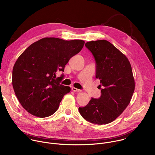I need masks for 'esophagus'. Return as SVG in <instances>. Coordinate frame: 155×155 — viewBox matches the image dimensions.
<instances>
[{"label":"esophagus","mask_w":155,"mask_h":155,"mask_svg":"<svg viewBox=\"0 0 155 155\" xmlns=\"http://www.w3.org/2000/svg\"><path fill=\"white\" fill-rule=\"evenodd\" d=\"M72 90L73 91H74V92H78V93L81 91L80 90H78V89H77V88L74 87H72Z\"/></svg>","instance_id":"34e87169"}]
</instances>
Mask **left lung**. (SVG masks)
Listing matches in <instances>:
<instances>
[{"label":"left lung","instance_id":"8db88e82","mask_svg":"<svg viewBox=\"0 0 155 155\" xmlns=\"http://www.w3.org/2000/svg\"><path fill=\"white\" fill-rule=\"evenodd\" d=\"M85 46L96 61V77L100 80L101 96L91 98L78 110L91 123L106 124L117 118L130 103L135 90L132 68L127 57L107 40L88 41Z\"/></svg>","mask_w":155,"mask_h":155}]
</instances>
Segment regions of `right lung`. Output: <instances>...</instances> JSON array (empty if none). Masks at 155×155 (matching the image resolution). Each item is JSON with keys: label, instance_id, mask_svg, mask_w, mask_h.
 Listing matches in <instances>:
<instances>
[{"label": "right lung", "instance_id": "right-lung-1", "mask_svg": "<svg viewBox=\"0 0 155 155\" xmlns=\"http://www.w3.org/2000/svg\"><path fill=\"white\" fill-rule=\"evenodd\" d=\"M82 40L43 38L28 47L16 60L12 84L23 107L31 115L45 118L56 112L62 97L71 91L60 84L57 71H64L69 59L84 46Z\"/></svg>", "mask_w": 155, "mask_h": 155}]
</instances>
